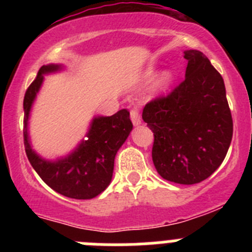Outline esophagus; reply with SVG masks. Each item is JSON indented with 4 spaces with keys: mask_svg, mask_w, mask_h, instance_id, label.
Here are the masks:
<instances>
[{
    "mask_svg": "<svg viewBox=\"0 0 252 252\" xmlns=\"http://www.w3.org/2000/svg\"><path fill=\"white\" fill-rule=\"evenodd\" d=\"M130 117H131V121H132L133 126H139V125H141V116H140V112L137 108H133V110H131Z\"/></svg>",
    "mask_w": 252,
    "mask_h": 252,
    "instance_id": "1",
    "label": "esophagus"
}]
</instances>
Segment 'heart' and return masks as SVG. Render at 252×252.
I'll list each match as a JSON object with an SVG mask.
<instances>
[{
  "instance_id": "obj_1",
  "label": "heart",
  "mask_w": 252,
  "mask_h": 252,
  "mask_svg": "<svg viewBox=\"0 0 252 252\" xmlns=\"http://www.w3.org/2000/svg\"><path fill=\"white\" fill-rule=\"evenodd\" d=\"M154 74H155V70H154L153 66H150L145 73L146 78H153ZM171 78H173V75H171L170 72H164L160 75L159 79H158V87H159V88H165V87L171 82Z\"/></svg>"
}]
</instances>
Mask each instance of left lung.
Here are the masks:
<instances>
[{
	"instance_id": "8db88e82",
	"label": "left lung",
	"mask_w": 252,
	"mask_h": 252,
	"mask_svg": "<svg viewBox=\"0 0 252 252\" xmlns=\"http://www.w3.org/2000/svg\"><path fill=\"white\" fill-rule=\"evenodd\" d=\"M186 79L166 97L149 102L142 120L154 132L153 161L160 177L201 183L226 157L233 124L223 78L208 58L186 50Z\"/></svg>"
}]
</instances>
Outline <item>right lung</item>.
Listing matches in <instances>:
<instances>
[{
	"label": "right lung",
	"instance_id": "right-lung-1",
	"mask_svg": "<svg viewBox=\"0 0 252 252\" xmlns=\"http://www.w3.org/2000/svg\"><path fill=\"white\" fill-rule=\"evenodd\" d=\"M62 64H48L39 69L24 98V144L28 159L39 177L59 194L74 199H91L101 194L112 180L115 157L132 130L130 112L121 110L112 116H95L87 139L68 155L46 160L32 149L28 132L29 117L44 82V75L60 72Z\"/></svg>",
	"mask_w": 252,
	"mask_h": 252
}]
</instances>
